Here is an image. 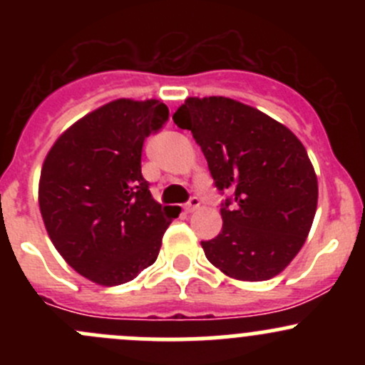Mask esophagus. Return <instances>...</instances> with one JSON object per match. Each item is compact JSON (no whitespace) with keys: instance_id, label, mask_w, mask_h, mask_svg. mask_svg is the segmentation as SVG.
Listing matches in <instances>:
<instances>
[{"instance_id":"1","label":"esophagus","mask_w":365,"mask_h":365,"mask_svg":"<svg viewBox=\"0 0 365 365\" xmlns=\"http://www.w3.org/2000/svg\"><path fill=\"white\" fill-rule=\"evenodd\" d=\"M200 205H201V201H200V197H190L189 200V203H185L183 205V210H185L187 213H192V212H196L197 208H200Z\"/></svg>"}]
</instances>
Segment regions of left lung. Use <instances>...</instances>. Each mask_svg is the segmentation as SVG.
Wrapping results in <instances>:
<instances>
[{
    "label": "left lung",
    "instance_id": "1",
    "mask_svg": "<svg viewBox=\"0 0 365 365\" xmlns=\"http://www.w3.org/2000/svg\"><path fill=\"white\" fill-rule=\"evenodd\" d=\"M192 132L219 190L222 231L201 242L227 277L268 281L304 245L318 206V178L300 139L268 114L227 97H189L173 114Z\"/></svg>",
    "mask_w": 365,
    "mask_h": 365
}]
</instances>
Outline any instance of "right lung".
Returning a JSON list of instances; mask_svg holds the SVG:
<instances>
[{
	"label": "right lung",
	"mask_w": 365,
	"mask_h": 365,
	"mask_svg": "<svg viewBox=\"0 0 365 365\" xmlns=\"http://www.w3.org/2000/svg\"><path fill=\"white\" fill-rule=\"evenodd\" d=\"M169 118L162 101L118 98L68 127L43 160L38 206L51 242L83 277L118 286L155 263L178 206L141 175L143 143Z\"/></svg>",
	"instance_id": "obj_1"
}]
</instances>
